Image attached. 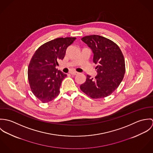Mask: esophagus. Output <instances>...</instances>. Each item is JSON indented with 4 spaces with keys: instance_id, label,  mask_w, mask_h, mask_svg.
<instances>
[{
    "instance_id": "34e87169",
    "label": "esophagus",
    "mask_w": 153,
    "mask_h": 153,
    "mask_svg": "<svg viewBox=\"0 0 153 153\" xmlns=\"http://www.w3.org/2000/svg\"><path fill=\"white\" fill-rule=\"evenodd\" d=\"M70 74L73 75H78L79 73L76 71H71V72H70Z\"/></svg>"
}]
</instances>
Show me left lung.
<instances>
[{
  "mask_svg": "<svg viewBox=\"0 0 153 153\" xmlns=\"http://www.w3.org/2000/svg\"><path fill=\"white\" fill-rule=\"evenodd\" d=\"M81 40L92 50L93 62L97 64L95 79L87 75L81 91L92 98H102L111 95L123 79L126 66L124 55L113 41L100 35H89Z\"/></svg>",
  "mask_w": 153,
  "mask_h": 153,
  "instance_id": "1",
  "label": "left lung"
}]
</instances>
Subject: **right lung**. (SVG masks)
<instances>
[{
	"instance_id": "right-lung-1",
	"label": "right lung",
	"mask_w": 153,
	"mask_h": 153,
	"mask_svg": "<svg viewBox=\"0 0 153 153\" xmlns=\"http://www.w3.org/2000/svg\"><path fill=\"white\" fill-rule=\"evenodd\" d=\"M76 38H58L41 45L33 54L28 66L29 85L34 95L44 103L55 98L67 75L56 66L65 56L67 48Z\"/></svg>"
}]
</instances>
